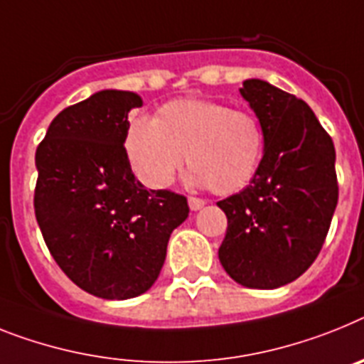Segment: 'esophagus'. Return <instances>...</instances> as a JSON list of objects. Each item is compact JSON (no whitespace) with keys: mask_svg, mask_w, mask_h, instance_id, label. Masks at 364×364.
Returning a JSON list of instances; mask_svg holds the SVG:
<instances>
[{"mask_svg":"<svg viewBox=\"0 0 364 364\" xmlns=\"http://www.w3.org/2000/svg\"><path fill=\"white\" fill-rule=\"evenodd\" d=\"M188 205H191L192 210H200L201 207L205 205V200H201V198H196V196H191L188 198Z\"/></svg>","mask_w":364,"mask_h":364,"instance_id":"34e87169","label":"esophagus"}]
</instances>
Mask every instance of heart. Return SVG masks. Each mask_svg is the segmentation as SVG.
Listing matches in <instances>:
<instances>
[{"mask_svg":"<svg viewBox=\"0 0 364 364\" xmlns=\"http://www.w3.org/2000/svg\"><path fill=\"white\" fill-rule=\"evenodd\" d=\"M125 154L149 188H166L183 164L192 181L216 194H233L252 181L264 149L257 116L224 103L181 97L164 103L154 116L136 118L125 131Z\"/></svg>","mask_w":364,"mask_h":364,"instance_id":"1","label":"heart"}]
</instances>
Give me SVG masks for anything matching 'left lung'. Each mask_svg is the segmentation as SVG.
<instances>
[{
  "instance_id": "left-lung-1",
  "label": "left lung",
  "mask_w": 364,
  "mask_h": 364,
  "mask_svg": "<svg viewBox=\"0 0 364 364\" xmlns=\"http://www.w3.org/2000/svg\"><path fill=\"white\" fill-rule=\"evenodd\" d=\"M240 94L264 131L248 187L218 201L228 216L218 250L224 270L250 289L298 279L318 257L338 200L335 146L311 107L261 79Z\"/></svg>"
}]
</instances>
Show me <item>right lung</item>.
I'll use <instances>...</instances> for the list:
<instances>
[{
  "label": "right lung",
  "instance_id": "obj_1",
  "mask_svg": "<svg viewBox=\"0 0 364 364\" xmlns=\"http://www.w3.org/2000/svg\"><path fill=\"white\" fill-rule=\"evenodd\" d=\"M142 105L102 90L55 116L36 148L35 215L55 262L97 298L127 300L154 285L187 198L148 191L125 154L127 114Z\"/></svg>",
  "mask_w": 364,
  "mask_h": 364
}]
</instances>
